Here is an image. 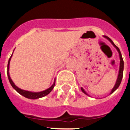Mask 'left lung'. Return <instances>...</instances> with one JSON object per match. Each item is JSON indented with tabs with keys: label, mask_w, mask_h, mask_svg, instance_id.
<instances>
[{
	"label": "left lung",
	"mask_w": 130,
	"mask_h": 130,
	"mask_svg": "<svg viewBox=\"0 0 130 130\" xmlns=\"http://www.w3.org/2000/svg\"><path fill=\"white\" fill-rule=\"evenodd\" d=\"M103 37L105 38H106V39H107L108 40H109L110 42L111 43V44L113 45V46L115 47V48H116V50L117 51V52H118V53H119V59H120V63H119V72H118V75H117V80H116V82H115V86H114V87H113V88H112V90H111V92H110V94H111L112 93H113L114 92H115L116 90H117V88H118V87L119 86V85H120V84H121V79H122V77H123V65H124V63H123V58H122V56H121V52H120V50L119 49V48L116 46V45L115 44L113 43V42L111 40L110 38H109V37H107V36H103ZM81 90L85 94L88 95V96H90V95L88 94V93L86 92L85 91V90L82 88V87H81Z\"/></svg>",
	"instance_id": "1"
}]
</instances>
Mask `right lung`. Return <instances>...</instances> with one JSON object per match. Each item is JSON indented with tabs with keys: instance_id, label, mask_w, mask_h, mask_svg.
I'll use <instances>...</instances> for the list:
<instances>
[{
	"instance_id": "right-lung-1",
	"label": "right lung",
	"mask_w": 130,
	"mask_h": 130,
	"mask_svg": "<svg viewBox=\"0 0 130 130\" xmlns=\"http://www.w3.org/2000/svg\"><path fill=\"white\" fill-rule=\"evenodd\" d=\"M15 50V49H14ZM14 52V51H13ZM13 53L11 55V57L9 60V62H8V65H7V75H8V78H9V82L11 84V85L12 86L13 88L15 89V90L17 91V92L20 94L21 95L23 96L25 98L29 99H40V98H42V97L46 96L51 92V91L53 90V89L54 88L55 85V79H54V82H53V85L51 86V87H49L48 88H47L46 90L43 91H40V92H31V91H27V90H22V89L19 88L17 86L15 85L14 82H13V80L11 79V77H10V74H9V65H10V61H11V57L13 56Z\"/></svg>"
}]
</instances>
